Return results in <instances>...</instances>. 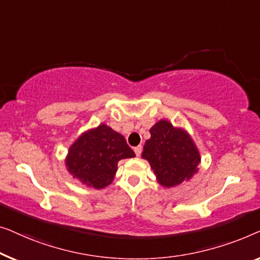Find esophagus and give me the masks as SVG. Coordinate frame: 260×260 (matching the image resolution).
<instances>
[{
    "mask_svg": "<svg viewBox=\"0 0 260 260\" xmlns=\"http://www.w3.org/2000/svg\"><path fill=\"white\" fill-rule=\"evenodd\" d=\"M134 152H135V154H137V156H140L141 152H142L141 146H137V147H134Z\"/></svg>",
    "mask_w": 260,
    "mask_h": 260,
    "instance_id": "34e87169",
    "label": "esophagus"
}]
</instances>
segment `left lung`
<instances>
[{"instance_id":"1","label":"left lung","mask_w":260,"mask_h":260,"mask_svg":"<svg viewBox=\"0 0 260 260\" xmlns=\"http://www.w3.org/2000/svg\"><path fill=\"white\" fill-rule=\"evenodd\" d=\"M149 133L151 138L146 141L141 156L148 160L162 186H177L198 171L200 155L184 131L174 128L166 120H160Z\"/></svg>"}]
</instances>
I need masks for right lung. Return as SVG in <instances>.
Here are the masks:
<instances>
[{
	"label": "right lung",
	"instance_id": "right-lung-1",
	"mask_svg": "<svg viewBox=\"0 0 260 260\" xmlns=\"http://www.w3.org/2000/svg\"><path fill=\"white\" fill-rule=\"evenodd\" d=\"M133 156L135 153L121 134L100 125L72 145L66 165L73 177L100 189L112 182L119 160Z\"/></svg>",
	"mask_w": 260,
	"mask_h": 260
}]
</instances>
